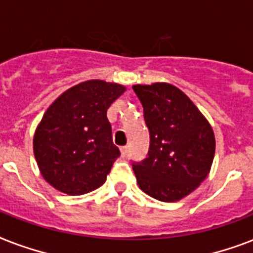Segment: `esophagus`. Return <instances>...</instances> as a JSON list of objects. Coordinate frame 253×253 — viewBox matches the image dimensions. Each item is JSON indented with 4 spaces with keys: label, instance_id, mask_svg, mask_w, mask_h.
Here are the masks:
<instances>
[{
    "label": "esophagus",
    "instance_id": "esophagus-1",
    "mask_svg": "<svg viewBox=\"0 0 253 253\" xmlns=\"http://www.w3.org/2000/svg\"><path fill=\"white\" fill-rule=\"evenodd\" d=\"M127 152H128V147L125 146V147H121V154H122V156L125 158L127 155Z\"/></svg>",
    "mask_w": 253,
    "mask_h": 253
}]
</instances>
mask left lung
<instances>
[{
    "mask_svg": "<svg viewBox=\"0 0 253 253\" xmlns=\"http://www.w3.org/2000/svg\"><path fill=\"white\" fill-rule=\"evenodd\" d=\"M150 130L148 158L134 164L139 188L155 200L176 202L194 192L209 176L215 136L200 109L168 83L132 85Z\"/></svg>",
    "mask_w": 253,
    "mask_h": 253,
    "instance_id": "left-lung-1",
    "label": "left lung"
}]
</instances>
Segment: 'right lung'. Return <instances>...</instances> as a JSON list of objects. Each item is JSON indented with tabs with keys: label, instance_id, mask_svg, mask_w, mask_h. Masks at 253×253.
Returning a JSON list of instances; mask_svg holds the SVG:
<instances>
[{
	"label": "right lung",
	"instance_id": "right-lung-1",
	"mask_svg": "<svg viewBox=\"0 0 253 253\" xmlns=\"http://www.w3.org/2000/svg\"><path fill=\"white\" fill-rule=\"evenodd\" d=\"M125 85L86 80L61 93L45 110L34 134L39 172L51 186L81 196L106 181L119 155L106 111Z\"/></svg>",
	"mask_w": 253,
	"mask_h": 253
}]
</instances>
